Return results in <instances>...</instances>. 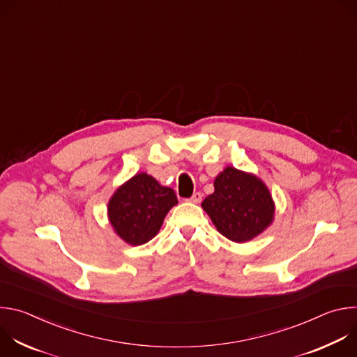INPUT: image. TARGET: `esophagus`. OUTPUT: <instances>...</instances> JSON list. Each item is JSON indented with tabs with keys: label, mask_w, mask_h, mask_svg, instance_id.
<instances>
[{
	"label": "esophagus",
	"mask_w": 357,
	"mask_h": 357,
	"mask_svg": "<svg viewBox=\"0 0 357 357\" xmlns=\"http://www.w3.org/2000/svg\"><path fill=\"white\" fill-rule=\"evenodd\" d=\"M200 200H202V195H200L199 192L193 193V195H192V197L189 199V202H192V203H200Z\"/></svg>",
	"instance_id": "esophagus-1"
}]
</instances>
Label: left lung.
<instances>
[{"label":"left lung","instance_id":"1","mask_svg":"<svg viewBox=\"0 0 357 357\" xmlns=\"http://www.w3.org/2000/svg\"><path fill=\"white\" fill-rule=\"evenodd\" d=\"M213 186L215 192L202 202V208L226 238L250 241L273 225L275 203L257 175L226 167L215 178Z\"/></svg>","mask_w":357,"mask_h":357}]
</instances>
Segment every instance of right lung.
<instances>
[{
    "label": "right lung",
    "instance_id": "obj_1",
    "mask_svg": "<svg viewBox=\"0 0 357 357\" xmlns=\"http://www.w3.org/2000/svg\"><path fill=\"white\" fill-rule=\"evenodd\" d=\"M178 205L174 189L162 186L146 172L135 174L120 185L107 203V216L114 233L130 245L154 238L168 212Z\"/></svg>",
    "mask_w": 357,
    "mask_h": 357
}]
</instances>
